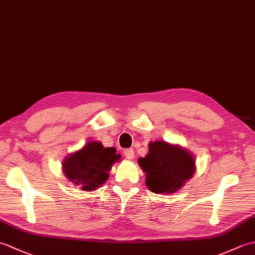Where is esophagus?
<instances>
[{"instance_id": "1", "label": "esophagus", "mask_w": 255, "mask_h": 255, "mask_svg": "<svg viewBox=\"0 0 255 255\" xmlns=\"http://www.w3.org/2000/svg\"><path fill=\"white\" fill-rule=\"evenodd\" d=\"M124 154H125V156H126V158H127L128 160H132L133 156H134V152H133L132 149L125 150V151H124Z\"/></svg>"}]
</instances>
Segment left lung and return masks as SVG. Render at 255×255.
Segmentation results:
<instances>
[{
  "mask_svg": "<svg viewBox=\"0 0 255 255\" xmlns=\"http://www.w3.org/2000/svg\"><path fill=\"white\" fill-rule=\"evenodd\" d=\"M145 173V185L155 194H172L184 186L196 169L194 155L178 144L156 140L149 143V152L138 159Z\"/></svg>",
  "mask_w": 255,
  "mask_h": 255,
  "instance_id": "8db88e82",
  "label": "left lung"
}]
</instances>
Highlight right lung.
Here are the masks:
<instances>
[{
	"instance_id": "right-lung-1",
	"label": "right lung",
	"mask_w": 255,
	"mask_h": 255,
	"mask_svg": "<svg viewBox=\"0 0 255 255\" xmlns=\"http://www.w3.org/2000/svg\"><path fill=\"white\" fill-rule=\"evenodd\" d=\"M121 158V154H116V148H105L102 142L90 140L64 158L62 172L75 186L85 192H93L108 180V172Z\"/></svg>"
}]
</instances>
